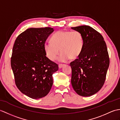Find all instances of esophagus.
Masks as SVG:
<instances>
[{"label":"esophagus","mask_w":120,"mask_h":120,"mask_svg":"<svg viewBox=\"0 0 120 120\" xmlns=\"http://www.w3.org/2000/svg\"><path fill=\"white\" fill-rule=\"evenodd\" d=\"M65 65V64H59V68H63V67Z\"/></svg>","instance_id":"34e87169"}]
</instances>
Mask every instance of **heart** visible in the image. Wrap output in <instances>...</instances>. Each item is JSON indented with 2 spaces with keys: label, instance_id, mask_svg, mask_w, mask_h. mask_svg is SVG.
Segmentation results:
<instances>
[{
  "label": "heart",
  "instance_id": "heart-1",
  "mask_svg": "<svg viewBox=\"0 0 120 120\" xmlns=\"http://www.w3.org/2000/svg\"><path fill=\"white\" fill-rule=\"evenodd\" d=\"M50 42L44 45L47 57L54 60L61 52L59 59L63 62L69 58H77L81 54L84 45V37L78 31L59 30L52 36Z\"/></svg>",
  "mask_w": 120,
  "mask_h": 120
}]
</instances>
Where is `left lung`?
<instances>
[{
	"mask_svg": "<svg viewBox=\"0 0 120 120\" xmlns=\"http://www.w3.org/2000/svg\"><path fill=\"white\" fill-rule=\"evenodd\" d=\"M84 37L81 54L73 62L71 83L80 96L90 97L98 92L103 85L109 65L106 44L103 36L88 26L71 27Z\"/></svg>",
	"mask_w": 120,
	"mask_h": 120,
	"instance_id": "1",
	"label": "left lung"
}]
</instances>
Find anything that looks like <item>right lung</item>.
I'll use <instances>...</instances> for the list:
<instances>
[{
	"label": "right lung",
	"instance_id": "right-lung-1",
	"mask_svg": "<svg viewBox=\"0 0 120 120\" xmlns=\"http://www.w3.org/2000/svg\"><path fill=\"white\" fill-rule=\"evenodd\" d=\"M52 27L30 28L15 41L11 59L17 87L22 93L34 99L49 94L53 83L52 75L58 65L46 56L44 45Z\"/></svg>",
	"mask_w": 120,
	"mask_h": 120
}]
</instances>
